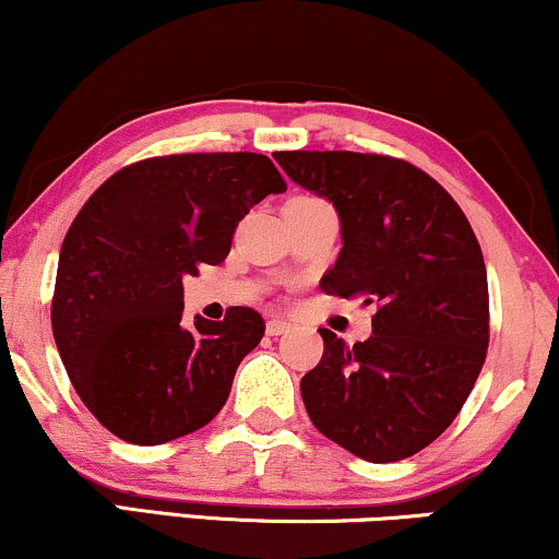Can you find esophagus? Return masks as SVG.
<instances>
[{
    "label": "esophagus",
    "mask_w": 559,
    "mask_h": 559,
    "mask_svg": "<svg viewBox=\"0 0 559 559\" xmlns=\"http://www.w3.org/2000/svg\"><path fill=\"white\" fill-rule=\"evenodd\" d=\"M290 332V323L285 319H269L266 321V334L269 336H280V334H287Z\"/></svg>",
    "instance_id": "1"
}]
</instances>
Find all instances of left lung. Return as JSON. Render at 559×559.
Masks as SVG:
<instances>
[{
    "mask_svg": "<svg viewBox=\"0 0 559 559\" xmlns=\"http://www.w3.org/2000/svg\"><path fill=\"white\" fill-rule=\"evenodd\" d=\"M302 189L334 204L342 251L321 290L373 302L353 347L319 329L300 381L311 423L373 464L415 456L456 419L490 342L487 269L469 219L415 165L362 153H277Z\"/></svg>",
    "mask_w": 559,
    "mask_h": 559,
    "instance_id": "1",
    "label": "left lung"
}]
</instances>
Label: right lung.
<instances>
[{
  "mask_svg": "<svg viewBox=\"0 0 559 559\" xmlns=\"http://www.w3.org/2000/svg\"><path fill=\"white\" fill-rule=\"evenodd\" d=\"M287 191L257 153H194L127 165L87 199L59 253L51 326L69 381L127 443L157 445L223 409L264 319L183 323V277L223 264L253 204Z\"/></svg>",
  "mask_w": 559,
  "mask_h": 559,
  "instance_id": "1",
  "label": "right lung"
}]
</instances>
